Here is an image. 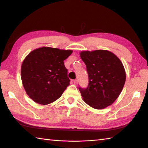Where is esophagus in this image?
<instances>
[{
	"label": "esophagus",
	"mask_w": 148,
	"mask_h": 148,
	"mask_svg": "<svg viewBox=\"0 0 148 148\" xmlns=\"http://www.w3.org/2000/svg\"><path fill=\"white\" fill-rule=\"evenodd\" d=\"M73 82H74V84H77L78 83V81H77V79H74L73 81Z\"/></svg>",
	"instance_id": "1"
}]
</instances>
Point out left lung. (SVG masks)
<instances>
[{
	"label": "left lung",
	"mask_w": 148,
	"mask_h": 148,
	"mask_svg": "<svg viewBox=\"0 0 148 148\" xmlns=\"http://www.w3.org/2000/svg\"><path fill=\"white\" fill-rule=\"evenodd\" d=\"M80 56L86 66L89 79L86 88L79 87L83 100L94 109L107 108L117 99L124 86L123 65L108 50L83 51Z\"/></svg>",
	"instance_id": "1"
}]
</instances>
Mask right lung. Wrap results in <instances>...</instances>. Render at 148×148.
<instances>
[{
    "instance_id": "right-lung-1",
    "label": "right lung",
    "mask_w": 148,
    "mask_h": 148,
    "mask_svg": "<svg viewBox=\"0 0 148 148\" xmlns=\"http://www.w3.org/2000/svg\"><path fill=\"white\" fill-rule=\"evenodd\" d=\"M72 50L42 47L31 51L21 67L22 83L34 102L49 104L59 99L69 85L64 60Z\"/></svg>"
}]
</instances>
